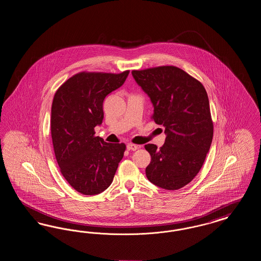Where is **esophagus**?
Segmentation results:
<instances>
[{
	"label": "esophagus",
	"mask_w": 261,
	"mask_h": 261,
	"mask_svg": "<svg viewBox=\"0 0 261 261\" xmlns=\"http://www.w3.org/2000/svg\"><path fill=\"white\" fill-rule=\"evenodd\" d=\"M126 148L128 150H136V149H139V147L137 146V145H134V144H127V146H126Z\"/></svg>",
	"instance_id": "1"
}]
</instances>
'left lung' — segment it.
<instances>
[{
    "label": "left lung",
    "mask_w": 261,
    "mask_h": 261,
    "mask_svg": "<svg viewBox=\"0 0 261 261\" xmlns=\"http://www.w3.org/2000/svg\"><path fill=\"white\" fill-rule=\"evenodd\" d=\"M132 75L153 106L152 119L165 128L161 149L145 146L151 158L147 178L165 190L181 189L199 173L211 148L213 123L207 93L176 66L133 70Z\"/></svg>",
    "instance_id": "8db88e82"
}]
</instances>
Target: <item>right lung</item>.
<instances>
[{
	"label": "right lung",
	"instance_id": "1",
	"mask_svg": "<svg viewBox=\"0 0 261 261\" xmlns=\"http://www.w3.org/2000/svg\"><path fill=\"white\" fill-rule=\"evenodd\" d=\"M129 74L81 72L70 77L55 94L50 132L54 150L63 177L77 192L93 196L112 184L126 149L95 136L102 123V102L121 87Z\"/></svg>",
	"mask_w": 261,
	"mask_h": 261
}]
</instances>
